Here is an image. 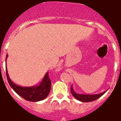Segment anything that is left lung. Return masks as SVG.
Here are the masks:
<instances>
[{
  "mask_svg": "<svg viewBox=\"0 0 121 121\" xmlns=\"http://www.w3.org/2000/svg\"><path fill=\"white\" fill-rule=\"evenodd\" d=\"M107 91V90H106ZM106 91H104L103 93H98V94H93V95H86V94H81V93H77L74 91L73 86H71V93L73 95L74 97L78 100H80L81 102H84V103H88L91 102L93 100L97 99L101 96L103 95L104 93L106 92Z\"/></svg>",
  "mask_w": 121,
  "mask_h": 121,
  "instance_id": "1",
  "label": "left lung"
}]
</instances>
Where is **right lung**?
<instances>
[{
	"label": "right lung",
	"mask_w": 121,
	"mask_h": 121,
	"mask_svg": "<svg viewBox=\"0 0 121 121\" xmlns=\"http://www.w3.org/2000/svg\"><path fill=\"white\" fill-rule=\"evenodd\" d=\"M6 55V60L8 57ZM6 76L9 84L18 95L24 99L25 100L31 102H37L44 100L50 93L51 90V81L49 78L48 72H47L42 81L38 86H30V87H22L16 84L11 81L9 77L7 68H6Z\"/></svg>",
	"instance_id": "obj_1"
}]
</instances>
